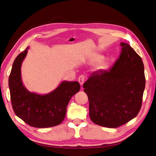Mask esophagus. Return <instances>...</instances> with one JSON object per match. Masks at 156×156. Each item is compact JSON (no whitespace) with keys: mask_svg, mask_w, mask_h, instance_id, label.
<instances>
[{"mask_svg":"<svg viewBox=\"0 0 156 156\" xmlns=\"http://www.w3.org/2000/svg\"><path fill=\"white\" fill-rule=\"evenodd\" d=\"M85 80H86V77L84 76V75H80V76L79 77L78 81H79V83H80V84H81V85H83V84L84 83V81H85Z\"/></svg>","mask_w":156,"mask_h":156,"instance_id":"1","label":"esophagus"}]
</instances>
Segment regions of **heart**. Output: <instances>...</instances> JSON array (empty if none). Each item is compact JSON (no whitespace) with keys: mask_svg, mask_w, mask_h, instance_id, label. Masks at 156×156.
Masks as SVG:
<instances>
[{"mask_svg":"<svg viewBox=\"0 0 156 156\" xmlns=\"http://www.w3.org/2000/svg\"><path fill=\"white\" fill-rule=\"evenodd\" d=\"M101 60V57H97L96 59H95V61L96 62H99V61H100Z\"/></svg>","mask_w":156,"mask_h":156,"instance_id":"heart-1","label":"heart"}]
</instances>
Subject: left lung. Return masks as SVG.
<instances>
[{"label":"left lung","instance_id":"obj_1","mask_svg":"<svg viewBox=\"0 0 156 156\" xmlns=\"http://www.w3.org/2000/svg\"><path fill=\"white\" fill-rule=\"evenodd\" d=\"M107 70L94 72L84 83L89 115L94 124L115 128L138 115L142 106L146 79L140 56L127 44Z\"/></svg>","mask_w":156,"mask_h":156}]
</instances>
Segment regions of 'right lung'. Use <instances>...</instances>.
I'll return each instance as SVG.
<instances>
[{"label": "right lung", "instance_id": "right-lung-1", "mask_svg": "<svg viewBox=\"0 0 156 156\" xmlns=\"http://www.w3.org/2000/svg\"><path fill=\"white\" fill-rule=\"evenodd\" d=\"M28 48L16 58L9 76L12 108L15 114L30 126L44 128L60 124L64 119L72 97L80 90L77 81H63L53 92L40 95L28 91L23 86L21 66Z\"/></svg>", "mask_w": 156, "mask_h": 156}]
</instances>
